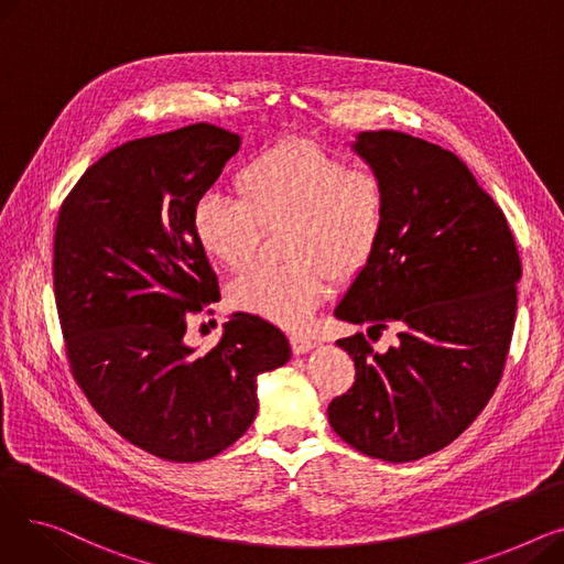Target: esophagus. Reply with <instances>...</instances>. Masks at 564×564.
Returning a JSON list of instances; mask_svg holds the SVG:
<instances>
[{"mask_svg": "<svg viewBox=\"0 0 564 564\" xmlns=\"http://www.w3.org/2000/svg\"><path fill=\"white\" fill-rule=\"evenodd\" d=\"M288 340H290V349H292V354H306L308 349H313V347H315V343H313L311 338L302 336V334H290V336H288Z\"/></svg>", "mask_w": 564, "mask_h": 564, "instance_id": "1", "label": "esophagus"}]
</instances>
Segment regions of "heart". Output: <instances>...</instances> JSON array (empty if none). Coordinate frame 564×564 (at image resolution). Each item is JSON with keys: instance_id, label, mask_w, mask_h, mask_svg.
<instances>
[{"instance_id": "1", "label": "heart", "mask_w": 564, "mask_h": 564, "mask_svg": "<svg viewBox=\"0 0 564 564\" xmlns=\"http://www.w3.org/2000/svg\"><path fill=\"white\" fill-rule=\"evenodd\" d=\"M237 200L203 194L192 230L203 253L226 270L256 258L260 230L285 224L283 256L292 262L256 267L230 285V304L281 329H302L327 300L329 274L357 279L377 256L391 221L387 177L317 141L292 137L258 151L235 175Z\"/></svg>"}]
</instances>
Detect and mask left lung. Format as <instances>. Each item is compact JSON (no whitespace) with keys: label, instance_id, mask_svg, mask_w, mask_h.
I'll return each instance as SVG.
<instances>
[{"label":"left lung","instance_id":"obj_1","mask_svg":"<svg viewBox=\"0 0 564 564\" xmlns=\"http://www.w3.org/2000/svg\"><path fill=\"white\" fill-rule=\"evenodd\" d=\"M357 153L387 177V237L336 317L398 329L377 354L340 338L357 375L327 413L351 448L413 462L446 448L494 395L517 317L521 260L506 215L464 160L404 132H361Z\"/></svg>","mask_w":564,"mask_h":564}]
</instances>
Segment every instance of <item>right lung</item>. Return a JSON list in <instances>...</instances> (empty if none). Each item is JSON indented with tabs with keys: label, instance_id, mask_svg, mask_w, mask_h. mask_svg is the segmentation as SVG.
I'll list each match as a JSON object with an SVG mask.
<instances>
[{
	"label": "right lung",
	"instance_id": "add662e5",
	"mask_svg": "<svg viewBox=\"0 0 564 564\" xmlns=\"http://www.w3.org/2000/svg\"><path fill=\"white\" fill-rule=\"evenodd\" d=\"M240 137L210 123L134 139L88 166L54 232V300L66 359L100 419L166 462H203L256 419V377L290 359L274 327L235 313L205 354L189 322L219 300L192 230Z\"/></svg>",
	"mask_w": 564,
	"mask_h": 564
}]
</instances>
